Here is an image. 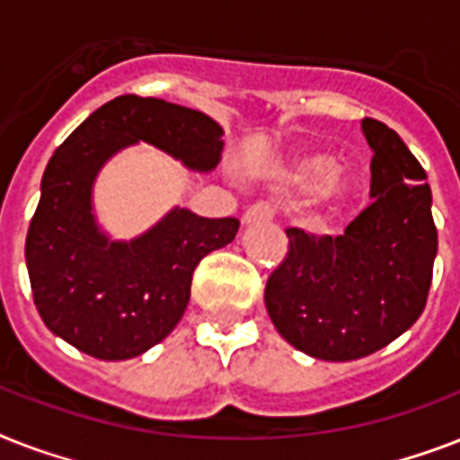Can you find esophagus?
I'll return each mask as SVG.
<instances>
[{"label":"esophagus","instance_id":"1","mask_svg":"<svg viewBox=\"0 0 460 460\" xmlns=\"http://www.w3.org/2000/svg\"><path fill=\"white\" fill-rule=\"evenodd\" d=\"M274 217V208L270 202H255L251 208L245 209L243 215V224H252V222H270Z\"/></svg>","mask_w":460,"mask_h":460}]
</instances>
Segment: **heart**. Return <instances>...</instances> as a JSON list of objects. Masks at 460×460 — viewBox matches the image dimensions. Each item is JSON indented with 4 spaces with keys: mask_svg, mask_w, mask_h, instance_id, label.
<instances>
[{
    "mask_svg": "<svg viewBox=\"0 0 460 460\" xmlns=\"http://www.w3.org/2000/svg\"><path fill=\"white\" fill-rule=\"evenodd\" d=\"M336 169V159L327 153H310V155H301V157L294 159V164L288 166L287 179L296 186L307 188L314 186V183H322L324 181V186H322V195H324V200H334V198H341L343 190H346V183L332 176Z\"/></svg>",
    "mask_w": 460,
    "mask_h": 460,
    "instance_id": "1",
    "label": "heart"
}]
</instances>
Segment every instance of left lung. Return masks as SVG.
Instances as JSON below:
<instances>
[{
	"label": "left lung",
	"mask_w": 460,
	"mask_h": 460,
	"mask_svg": "<svg viewBox=\"0 0 460 460\" xmlns=\"http://www.w3.org/2000/svg\"><path fill=\"white\" fill-rule=\"evenodd\" d=\"M372 202L341 236L287 229L288 252L267 279L265 305L291 346L320 360H358L415 324L437 255L428 173L399 133L363 119Z\"/></svg>",
	"instance_id": "8db88e82"
}]
</instances>
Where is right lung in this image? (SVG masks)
<instances>
[{
    "label": "right lung",
    "mask_w": 460,
    "mask_h": 460,
    "mask_svg": "<svg viewBox=\"0 0 460 460\" xmlns=\"http://www.w3.org/2000/svg\"><path fill=\"white\" fill-rule=\"evenodd\" d=\"M222 133L202 111L121 95L54 150L25 236L32 301L52 334L100 360H128L179 324L195 267L236 238L238 219L173 208L143 236L110 241L93 215V183L111 155L138 140L188 169L212 172L222 159Z\"/></svg>",
    "instance_id": "1"
}]
</instances>
